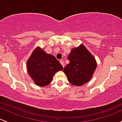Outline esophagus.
Masks as SVG:
<instances>
[{"instance_id":"1","label":"esophagus","mask_w":122,"mask_h":122,"mask_svg":"<svg viewBox=\"0 0 122 122\" xmlns=\"http://www.w3.org/2000/svg\"><path fill=\"white\" fill-rule=\"evenodd\" d=\"M60 63H61V65H62V66L64 68V67H65V63H64V61H63V60H60Z\"/></svg>"}]
</instances>
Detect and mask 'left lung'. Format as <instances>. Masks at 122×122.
Instances as JSON below:
<instances>
[{"instance_id": "1", "label": "left lung", "mask_w": 122, "mask_h": 122, "mask_svg": "<svg viewBox=\"0 0 122 122\" xmlns=\"http://www.w3.org/2000/svg\"><path fill=\"white\" fill-rule=\"evenodd\" d=\"M69 64L63 72L68 81L76 86H81L91 79L97 63L95 57L84 45L72 49L68 56Z\"/></svg>"}]
</instances>
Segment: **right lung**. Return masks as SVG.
<instances>
[{
	"instance_id": "obj_1",
	"label": "right lung",
	"mask_w": 122,
	"mask_h": 122,
	"mask_svg": "<svg viewBox=\"0 0 122 122\" xmlns=\"http://www.w3.org/2000/svg\"><path fill=\"white\" fill-rule=\"evenodd\" d=\"M27 69L36 85L45 86L51 82L57 72L62 71L63 67L54 56L37 47L27 60Z\"/></svg>"
}]
</instances>
